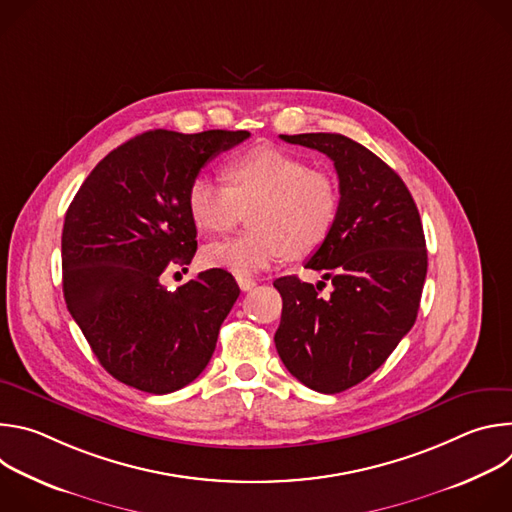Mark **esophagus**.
<instances>
[{"mask_svg":"<svg viewBox=\"0 0 512 512\" xmlns=\"http://www.w3.org/2000/svg\"><path fill=\"white\" fill-rule=\"evenodd\" d=\"M237 283H239V287L243 289V291H251L257 283L253 281V279H249V277H237Z\"/></svg>","mask_w":512,"mask_h":512,"instance_id":"obj_1","label":"esophagus"}]
</instances>
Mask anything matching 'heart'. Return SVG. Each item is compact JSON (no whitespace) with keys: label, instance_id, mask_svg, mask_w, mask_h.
<instances>
[{"label":"heart","instance_id":"heart-1","mask_svg":"<svg viewBox=\"0 0 512 512\" xmlns=\"http://www.w3.org/2000/svg\"><path fill=\"white\" fill-rule=\"evenodd\" d=\"M225 184L196 176L186 192L188 214L202 233H227L251 210L249 233L218 241L202 251L208 267L251 277L285 253L291 259L314 255L330 237L340 196L334 180L296 154L271 145L233 158Z\"/></svg>","mask_w":512,"mask_h":512}]
</instances>
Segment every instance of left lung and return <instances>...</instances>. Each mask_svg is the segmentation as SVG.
<instances>
[{"label": "left lung", "mask_w": 512, "mask_h": 512, "mask_svg": "<svg viewBox=\"0 0 512 512\" xmlns=\"http://www.w3.org/2000/svg\"><path fill=\"white\" fill-rule=\"evenodd\" d=\"M326 154L340 206L326 243L306 263L332 281L330 296L296 275L273 281L283 300L275 348L285 369L318 393L373 375L417 318L427 273L421 218L399 174L340 133L281 135Z\"/></svg>", "instance_id": "obj_1"}]
</instances>
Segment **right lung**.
Returning a JSON list of instances; mask_svg holds the SVG:
<instances>
[{"mask_svg": "<svg viewBox=\"0 0 512 512\" xmlns=\"http://www.w3.org/2000/svg\"><path fill=\"white\" fill-rule=\"evenodd\" d=\"M249 135L145 131L107 154L72 198L62 229L64 302L117 381L166 395L206 369L241 289L225 269L202 271L176 291L160 275L196 253L190 182Z\"/></svg>", "mask_w": 512, "mask_h": 512, "instance_id": "obj_1", "label": "right lung"}]
</instances>
